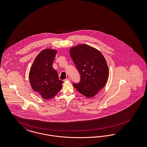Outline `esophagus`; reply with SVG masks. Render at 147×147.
<instances>
[{
  "mask_svg": "<svg viewBox=\"0 0 147 147\" xmlns=\"http://www.w3.org/2000/svg\"><path fill=\"white\" fill-rule=\"evenodd\" d=\"M70 80H71V79H70V78H67L66 79H65L64 81V82H66V81H70Z\"/></svg>",
  "mask_w": 147,
  "mask_h": 147,
  "instance_id": "1",
  "label": "esophagus"
}]
</instances>
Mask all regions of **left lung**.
<instances>
[{
	"instance_id": "1",
	"label": "left lung",
	"mask_w": 147,
	"mask_h": 147,
	"mask_svg": "<svg viewBox=\"0 0 147 147\" xmlns=\"http://www.w3.org/2000/svg\"><path fill=\"white\" fill-rule=\"evenodd\" d=\"M70 57L80 74V82L73 84L81 94L87 98L95 96L105 86L109 70L105 57L98 49L81 44L69 49Z\"/></svg>"
}]
</instances>
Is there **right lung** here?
Here are the masks:
<instances>
[{
	"mask_svg": "<svg viewBox=\"0 0 147 147\" xmlns=\"http://www.w3.org/2000/svg\"><path fill=\"white\" fill-rule=\"evenodd\" d=\"M57 53L56 49H43L35 58L29 71L32 89L45 100L53 98L62 88L63 82L52 67Z\"/></svg>",
	"mask_w": 147,
	"mask_h": 147,
	"instance_id": "1",
	"label": "right lung"
}]
</instances>
